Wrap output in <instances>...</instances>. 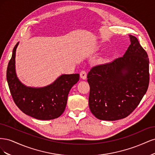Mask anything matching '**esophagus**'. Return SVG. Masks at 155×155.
<instances>
[{"instance_id": "esophagus-1", "label": "esophagus", "mask_w": 155, "mask_h": 155, "mask_svg": "<svg viewBox=\"0 0 155 155\" xmlns=\"http://www.w3.org/2000/svg\"><path fill=\"white\" fill-rule=\"evenodd\" d=\"M80 77L83 79H85L87 78V72L86 70H82L80 72Z\"/></svg>"}]
</instances>
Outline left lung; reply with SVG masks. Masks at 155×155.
<instances>
[{"mask_svg":"<svg viewBox=\"0 0 155 155\" xmlns=\"http://www.w3.org/2000/svg\"><path fill=\"white\" fill-rule=\"evenodd\" d=\"M123 57L92 67L88 105L97 119L114 121L132 113L146 93L149 83L148 55L137 37Z\"/></svg>","mask_w":155,"mask_h":155,"instance_id":"8db88e82","label":"left lung"}]
</instances>
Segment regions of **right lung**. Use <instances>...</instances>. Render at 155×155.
<instances>
[{
	"instance_id": "obj_1",
	"label": "right lung",
	"mask_w": 155,
	"mask_h": 155,
	"mask_svg": "<svg viewBox=\"0 0 155 155\" xmlns=\"http://www.w3.org/2000/svg\"><path fill=\"white\" fill-rule=\"evenodd\" d=\"M13 50L9 61L6 78L11 95L16 105L22 112L33 118L49 120L57 118L64 111L68 93L79 79V74L61 76L51 85L43 88L27 87L20 82L15 70V51Z\"/></svg>"
}]
</instances>
